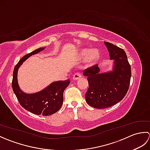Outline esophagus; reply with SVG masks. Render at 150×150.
<instances>
[{"label":"esophagus","instance_id":"obj_1","mask_svg":"<svg viewBox=\"0 0 150 150\" xmlns=\"http://www.w3.org/2000/svg\"><path fill=\"white\" fill-rule=\"evenodd\" d=\"M81 77H82V75L81 74V73H75L74 75H73V79H74V80H78L79 79H80Z\"/></svg>","mask_w":150,"mask_h":150}]
</instances>
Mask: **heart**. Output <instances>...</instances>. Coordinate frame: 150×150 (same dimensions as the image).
Instances as JSON below:
<instances>
[{
	"label": "heart",
	"mask_w": 150,
	"mask_h": 150,
	"mask_svg": "<svg viewBox=\"0 0 150 150\" xmlns=\"http://www.w3.org/2000/svg\"><path fill=\"white\" fill-rule=\"evenodd\" d=\"M99 52L97 50H91L90 49L82 50L81 52L82 57H86V62L88 64H91L94 63L99 57Z\"/></svg>",
	"instance_id": "heart-1"
}]
</instances>
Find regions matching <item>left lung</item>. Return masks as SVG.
Wrapping results in <instances>:
<instances>
[{
	"label": "left lung",
	"instance_id": "left-lung-1",
	"mask_svg": "<svg viewBox=\"0 0 150 150\" xmlns=\"http://www.w3.org/2000/svg\"><path fill=\"white\" fill-rule=\"evenodd\" d=\"M114 60L113 70L100 73L98 64L84 70L89 88L85 94L86 103L95 108L103 109L116 104L125 97L129 89L131 79V66L125 52L113 44L104 42Z\"/></svg>",
	"mask_w": 150,
	"mask_h": 150
}]
</instances>
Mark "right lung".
<instances>
[{"label": "right lung", "instance_id": "add662e5", "mask_svg": "<svg viewBox=\"0 0 150 150\" xmlns=\"http://www.w3.org/2000/svg\"><path fill=\"white\" fill-rule=\"evenodd\" d=\"M40 47L24 55L16 64L13 73L12 88L19 103L25 110L35 115L47 116L58 111L63 103V93L70 83L69 79L52 82L43 90L35 93L28 94L22 91L18 86L17 71L22 64L31 55L44 50Z\"/></svg>", "mask_w": 150, "mask_h": 150}]
</instances>
